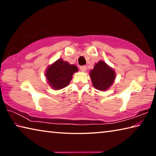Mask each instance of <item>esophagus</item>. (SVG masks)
Wrapping results in <instances>:
<instances>
[{"instance_id": "34e87169", "label": "esophagus", "mask_w": 156, "mask_h": 156, "mask_svg": "<svg viewBox=\"0 0 156 156\" xmlns=\"http://www.w3.org/2000/svg\"><path fill=\"white\" fill-rule=\"evenodd\" d=\"M80 69L82 71V72H85L87 70V67L86 66H80Z\"/></svg>"}]
</instances>
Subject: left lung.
Segmentation results:
<instances>
[{
	"mask_svg": "<svg viewBox=\"0 0 156 156\" xmlns=\"http://www.w3.org/2000/svg\"><path fill=\"white\" fill-rule=\"evenodd\" d=\"M89 76L94 87L100 91L107 90L115 78L114 70L102 60L94 65Z\"/></svg>",
	"mask_w": 156,
	"mask_h": 156,
	"instance_id": "left-lung-1",
	"label": "left lung"
}]
</instances>
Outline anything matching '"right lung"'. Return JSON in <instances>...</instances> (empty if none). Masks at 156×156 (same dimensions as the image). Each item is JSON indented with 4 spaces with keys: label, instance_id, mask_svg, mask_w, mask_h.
<instances>
[{
    "label": "right lung",
    "instance_id": "right-lung-1",
    "mask_svg": "<svg viewBox=\"0 0 156 156\" xmlns=\"http://www.w3.org/2000/svg\"><path fill=\"white\" fill-rule=\"evenodd\" d=\"M78 71L76 65H70L60 58L49 66L45 76L49 85L54 89L58 90L69 84L73 74Z\"/></svg>",
    "mask_w": 156,
    "mask_h": 156
}]
</instances>
